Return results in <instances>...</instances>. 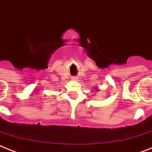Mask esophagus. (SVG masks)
I'll use <instances>...</instances> for the list:
<instances>
[{
	"instance_id": "34e87169",
	"label": "esophagus",
	"mask_w": 152,
	"mask_h": 152,
	"mask_svg": "<svg viewBox=\"0 0 152 152\" xmlns=\"http://www.w3.org/2000/svg\"><path fill=\"white\" fill-rule=\"evenodd\" d=\"M72 80H76V77H72Z\"/></svg>"
}]
</instances>
